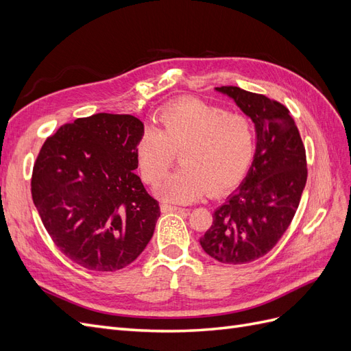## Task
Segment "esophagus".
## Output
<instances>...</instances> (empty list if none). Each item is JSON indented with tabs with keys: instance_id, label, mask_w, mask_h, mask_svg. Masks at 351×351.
<instances>
[{
	"instance_id": "obj_1",
	"label": "esophagus",
	"mask_w": 351,
	"mask_h": 351,
	"mask_svg": "<svg viewBox=\"0 0 351 351\" xmlns=\"http://www.w3.org/2000/svg\"><path fill=\"white\" fill-rule=\"evenodd\" d=\"M161 210L164 212V214H167V212H186L187 209L178 208V206H173V205H168V204H162V205H161Z\"/></svg>"
}]
</instances>
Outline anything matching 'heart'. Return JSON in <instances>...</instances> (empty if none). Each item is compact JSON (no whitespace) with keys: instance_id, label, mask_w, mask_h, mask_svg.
<instances>
[{"instance_id":"obj_1","label":"heart","mask_w":351,"mask_h":351,"mask_svg":"<svg viewBox=\"0 0 351 351\" xmlns=\"http://www.w3.org/2000/svg\"><path fill=\"white\" fill-rule=\"evenodd\" d=\"M158 129H146L136 142L134 156L146 183L155 184L173 165L176 152L182 167L155 189L173 204H189L208 193L234 186L250 162L253 125L246 115L200 99L186 98L158 111Z\"/></svg>"}]
</instances>
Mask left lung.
Returning <instances> with one entry per match:
<instances>
[{
	"instance_id": "1",
	"label": "left lung",
	"mask_w": 351,
	"mask_h": 351,
	"mask_svg": "<svg viewBox=\"0 0 351 351\" xmlns=\"http://www.w3.org/2000/svg\"><path fill=\"white\" fill-rule=\"evenodd\" d=\"M215 89L250 117L256 151L246 178L215 209L200 246L221 263L241 265L267 254L291 224L307 180L306 151L282 104L237 86Z\"/></svg>"
}]
</instances>
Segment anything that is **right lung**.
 <instances>
[{
	"label": "right lung",
	"instance_id": "add662e5",
	"mask_svg": "<svg viewBox=\"0 0 351 351\" xmlns=\"http://www.w3.org/2000/svg\"><path fill=\"white\" fill-rule=\"evenodd\" d=\"M143 123L99 112L48 137L32 174V199L56 246L80 267L114 272L154 236L158 202L146 192L134 146Z\"/></svg>",
	"mask_w": 351,
	"mask_h": 351
}]
</instances>
